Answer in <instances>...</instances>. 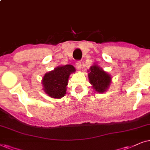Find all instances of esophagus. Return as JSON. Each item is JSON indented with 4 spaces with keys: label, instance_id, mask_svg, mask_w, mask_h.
Segmentation results:
<instances>
[{
    "label": "esophagus",
    "instance_id": "obj_1",
    "mask_svg": "<svg viewBox=\"0 0 150 150\" xmlns=\"http://www.w3.org/2000/svg\"><path fill=\"white\" fill-rule=\"evenodd\" d=\"M75 66H76V69L77 70H80L81 69V62H77L76 64H75Z\"/></svg>",
    "mask_w": 150,
    "mask_h": 150
}]
</instances>
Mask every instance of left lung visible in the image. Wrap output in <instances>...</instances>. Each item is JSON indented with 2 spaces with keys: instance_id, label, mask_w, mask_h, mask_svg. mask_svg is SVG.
I'll return each mask as SVG.
<instances>
[{
  "instance_id": "left-lung-1",
  "label": "left lung",
  "mask_w": 150,
  "mask_h": 150,
  "mask_svg": "<svg viewBox=\"0 0 150 150\" xmlns=\"http://www.w3.org/2000/svg\"><path fill=\"white\" fill-rule=\"evenodd\" d=\"M88 77L92 88L97 93H103L109 88L112 81V77L108 73L97 64H94L88 70Z\"/></svg>"
}]
</instances>
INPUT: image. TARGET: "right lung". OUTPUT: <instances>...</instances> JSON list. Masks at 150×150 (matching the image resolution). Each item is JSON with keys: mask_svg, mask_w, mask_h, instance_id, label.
Returning <instances> with one entry per match:
<instances>
[{"mask_svg": "<svg viewBox=\"0 0 150 150\" xmlns=\"http://www.w3.org/2000/svg\"><path fill=\"white\" fill-rule=\"evenodd\" d=\"M76 71L71 64L58 66L45 73L42 79L45 93L53 99H61L67 94L70 75Z\"/></svg>", "mask_w": 150, "mask_h": 150, "instance_id": "obj_1", "label": "right lung"}]
</instances>
